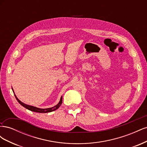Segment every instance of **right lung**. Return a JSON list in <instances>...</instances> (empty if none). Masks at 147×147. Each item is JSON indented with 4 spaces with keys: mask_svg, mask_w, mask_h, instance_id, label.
I'll return each instance as SVG.
<instances>
[{
    "mask_svg": "<svg viewBox=\"0 0 147 147\" xmlns=\"http://www.w3.org/2000/svg\"><path fill=\"white\" fill-rule=\"evenodd\" d=\"M12 90H13V93L15 94L14 92V91H13V88H12ZM15 96L16 97V100H18V102H19V103L22 105L24 107H25L26 109H27L30 111H32V112H38V113H48V112H53V111H55L56 110H57V109H58L60 105H61L62 102H63V96H61V99H60V100L59 102V103L57 104L56 105L53 107H50V108H47V109H40V108H37L36 107H34V106H32V105H28V104H26L24 103H23V102H22L21 100H20L18 99V97H16V96L15 94Z\"/></svg>",
    "mask_w": 147,
    "mask_h": 147,
    "instance_id": "right-lung-1",
    "label": "right lung"
}]
</instances>
